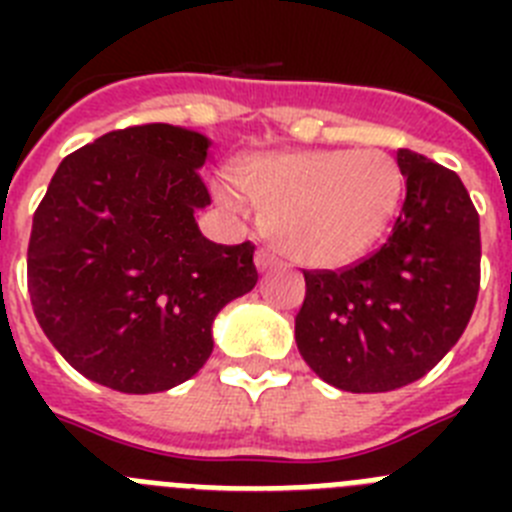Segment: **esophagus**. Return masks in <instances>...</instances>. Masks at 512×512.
Wrapping results in <instances>:
<instances>
[{"label":"esophagus","instance_id":"1","mask_svg":"<svg viewBox=\"0 0 512 512\" xmlns=\"http://www.w3.org/2000/svg\"><path fill=\"white\" fill-rule=\"evenodd\" d=\"M277 264H279V259L269 251V248H259V251H256V266H259V271L274 269Z\"/></svg>","mask_w":512,"mask_h":512}]
</instances>
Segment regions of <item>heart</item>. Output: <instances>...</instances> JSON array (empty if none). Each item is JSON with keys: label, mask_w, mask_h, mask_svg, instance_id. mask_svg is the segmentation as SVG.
I'll list each match as a JSON object with an SVG mask.
<instances>
[{"label": "heart", "mask_w": 512, "mask_h": 512, "mask_svg": "<svg viewBox=\"0 0 512 512\" xmlns=\"http://www.w3.org/2000/svg\"><path fill=\"white\" fill-rule=\"evenodd\" d=\"M235 182L269 215L271 241L307 266H346L372 251L400 210L405 176L387 151L307 148L248 156ZM230 210L241 197L217 184Z\"/></svg>", "instance_id": "obj_1"}]
</instances>
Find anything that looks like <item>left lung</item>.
I'll return each mask as SVG.
<instances>
[{"mask_svg": "<svg viewBox=\"0 0 512 512\" xmlns=\"http://www.w3.org/2000/svg\"><path fill=\"white\" fill-rule=\"evenodd\" d=\"M405 202L392 235L343 271H305L302 359L346 392H390L428 374L467 328L479 292V215L446 166L400 148Z\"/></svg>", "mask_w": 512, "mask_h": 512, "instance_id": "8db88e82", "label": "left lung"}]
</instances>
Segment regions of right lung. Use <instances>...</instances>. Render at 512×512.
Instances as JSON below:
<instances>
[{
    "mask_svg": "<svg viewBox=\"0 0 512 512\" xmlns=\"http://www.w3.org/2000/svg\"><path fill=\"white\" fill-rule=\"evenodd\" d=\"M210 138L166 122L112 130L61 161L33 215L27 289L58 354L92 382L151 395L212 354V320L256 287L253 243L197 228Z\"/></svg>",
    "mask_w": 512,
    "mask_h": 512,
    "instance_id": "obj_1",
    "label": "right lung"
}]
</instances>
